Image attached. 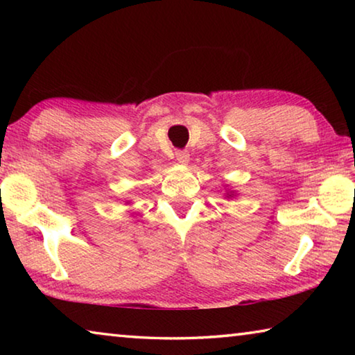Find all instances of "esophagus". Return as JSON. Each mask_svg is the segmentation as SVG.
<instances>
[{"label": "esophagus", "instance_id": "obj_1", "mask_svg": "<svg viewBox=\"0 0 355 355\" xmlns=\"http://www.w3.org/2000/svg\"><path fill=\"white\" fill-rule=\"evenodd\" d=\"M175 158L180 164H188L189 163V153L186 150H177Z\"/></svg>", "mask_w": 355, "mask_h": 355}]
</instances>
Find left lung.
Here are the masks:
<instances>
[{
    "instance_id": "obj_1",
    "label": "left lung",
    "mask_w": 355,
    "mask_h": 355,
    "mask_svg": "<svg viewBox=\"0 0 355 355\" xmlns=\"http://www.w3.org/2000/svg\"><path fill=\"white\" fill-rule=\"evenodd\" d=\"M235 196H236L235 191H232V189L225 191V197H227V199H232V197H235Z\"/></svg>"
}]
</instances>
